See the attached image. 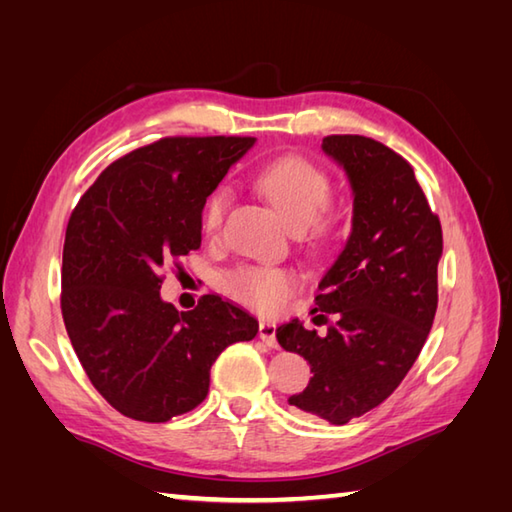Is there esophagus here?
<instances>
[{
  "mask_svg": "<svg viewBox=\"0 0 512 512\" xmlns=\"http://www.w3.org/2000/svg\"><path fill=\"white\" fill-rule=\"evenodd\" d=\"M259 339H262L268 347H277V325L270 321L259 323Z\"/></svg>",
  "mask_w": 512,
  "mask_h": 512,
  "instance_id": "esophagus-1",
  "label": "esophagus"
}]
</instances>
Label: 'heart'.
<instances>
[{
    "label": "heart",
    "mask_w": 512,
    "mask_h": 512,
    "mask_svg": "<svg viewBox=\"0 0 512 512\" xmlns=\"http://www.w3.org/2000/svg\"><path fill=\"white\" fill-rule=\"evenodd\" d=\"M257 187L275 204L292 231H303L323 213L332 198V182L321 167L301 156H286L259 171ZM231 206V191L224 184L215 187L202 209L206 235L220 233ZM299 286L295 270L284 266H239L224 277V290L235 301L264 314L284 310Z\"/></svg>",
    "instance_id": "heart-1"
}]
</instances>
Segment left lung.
Returning <instances> with one entry per match:
<instances>
[{
  "label": "left lung",
  "mask_w": 512,
  "mask_h": 512,
  "mask_svg": "<svg viewBox=\"0 0 512 512\" xmlns=\"http://www.w3.org/2000/svg\"><path fill=\"white\" fill-rule=\"evenodd\" d=\"M323 151L345 169L354 215L345 248L319 284L314 323L277 328L286 352L310 363L312 378L288 402L332 424L372 411L394 394L416 363L438 310L440 217L416 173L396 151L367 136L323 138Z\"/></svg>",
  "instance_id": "obj_1"
}]
</instances>
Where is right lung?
Returning a JSON list of instances; mask_svg holds the SVG:
<instances>
[{
    "label": "right lung",
    "mask_w": 512,
    "mask_h": 512,
    "mask_svg": "<svg viewBox=\"0 0 512 512\" xmlns=\"http://www.w3.org/2000/svg\"><path fill=\"white\" fill-rule=\"evenodd\" d=\"M242 136H169L107 167L81 195L63 244L61 312L96 391L140 422H167L209 394L211 365L259 323L204 295L178 312L160 299L162 270L202 244V209Z\"/></svg>",
    "instance_id": "right-lung-1"
}]
</instances>
